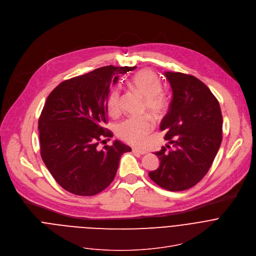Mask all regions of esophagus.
I'll use <instances>...</instances> for the list:
<instances>
[{"label": "esophagus", "instance_id": "1", "mask_svg": "<svg viewBox=\"0 0 256 256\" xmlns=\"http://www.w3.org/2000/svg\"><path fill=\"white\" fill-rule=\"evenodd\" d=\"M132 152H134V154H146V150H140V148H132Z\"/></svg>", "mask_w": 256, "mask_h": 256}]
</instances>
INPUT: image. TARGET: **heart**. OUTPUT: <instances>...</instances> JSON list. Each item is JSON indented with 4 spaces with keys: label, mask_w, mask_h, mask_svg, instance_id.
Segmentation results:
<instances>
[{
    "label": "heart",
    "mask_w": 256,
    "mask_h": 256,
    "mask_svg": "<svg viewBox=\"0 0 256 256\" xmlns=\"http://www.w3.org/2000/svg\"><path fill=\"white\" fill-rule=\"evenodd\" d=\"M128 86L132 90L144 98L142 112H146L154 118H158L164 114L168 106L166 98L162 92V84L152 70L144 68L138 72L130 80ZM120 100V90H112L108 98V110L112 114L118 112ZM154 126L152 120L148 116L134 118L120 122L116 132L124 142L134 146H140L152 132Z\"/></svg>",
    "instance_id": "1"
}]
</instances>
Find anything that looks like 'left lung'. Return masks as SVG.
Listing matches in <instances>:
<instances>
[{"label":"left lung","instance_id":"8db88e82","mask_svg":"<svg viewBox=\"0 0 256 256\" xmlns=\"http://www.w3.org/2000/svg\"><path fill=\"white\" fill-rule=\"evenodd\" d=\"M172 98L160 122L164 140L172 144L154 154L158 168L148 172L160 188L182 192L194 186L210 168L222 140L220 106L210 90L198 78L166 72Z\"/></svg>","mask_w":256,"mask_h":256}]
</instances>
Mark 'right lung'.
Listing matches in <instances>:
<instances>
[{"label":"right lung","mask_w":256,"mask_h":256,"mask_svg":"<svg viewBox=\"0 0 256 256\" xmlns=\"http://www.w3.org/2000/svg\"><path fill=\"white\" fill-rule=\"evenodd\" d=\"M136 66H106L60 82L46 98L38 118L40 156L66 192L92 196L114 180L120 156L132 148L116 140L106 124L110 86Z\"/></svg>","instance_id":"obj_1"}]
</instances>
